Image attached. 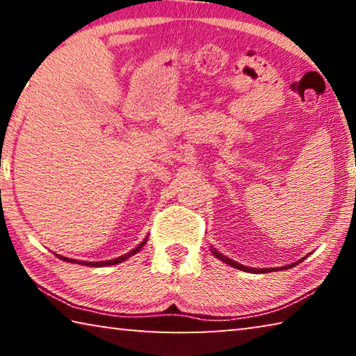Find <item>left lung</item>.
Listing matches in <instances>:
<instances>
[{"instance_id": "left-lung-1", "label": "left lung", "mask_w": 356, "mask_h": 356, "mask_svg": "<svg viewBox=\"0 0 356 356\" xmlns=\"http://www.w3.org/2000/svg\"><path fill=\"white\" fill-rule=\"evenodd\" d=\"M212 252L213 254L220 259V261H222V262H226V264H229V265H232V267H236V268H238V270H243V272H251V273H265V272H270L268 268H264V270H259V268H250V267H245V265H242V264H238V262H236V261H232V259H229V257H226V256H222L221 252H218L216 251L215 248L212 250ZM295 265H297V262L295 264H292V265H287V267H282L281 270H286V268H289V267H295Z\"/></svg>"}]
</instances>
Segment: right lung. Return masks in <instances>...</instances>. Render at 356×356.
<instances>
[{"label": "right lung", "mask_w": 356, "mask_h": 356, "mask_svg": "<svg viewBox=\"0 0 356 356\" xmlns=\"http://www.w3.org/2000/svg\"><path fill=\"white\" fill-rule=\"evenodd\" d=\"M147 242V238H144V242L143 243H140L136 246V248H134L131 250L130 252H127V254H124V256H120V257H118V259H111V261H104V262H76L75 259H69V257H63V256H58L59 259H63V261H65V262H76V264H83V265H89V267H106V265H114V264H120V262H124L125 259H129V257H131L134 254H136L138 251H140L143 246H144V243Z\"/></svg>", "instance_id": "right-lung-1"}]
</instances>
